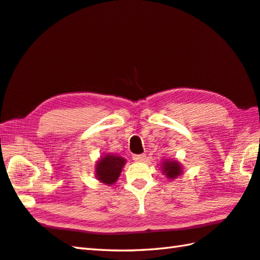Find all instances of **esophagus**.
<instances>
[{"mask_svg": "<svg viewBox=\"0 0 260 260\" xmlns=\"http://www.w3.org/2000/svg\"><path fill=\"white\" fill-rule=\"evenodd\" d=\"M145 158H146L145 154H134L133 155V159L136 162H143L145 161Z\"/></svg>", "mask_w": 260, "mask_h": 260, "instance_id": "esophagus-1", "label": "esophagus"}]
</instances>
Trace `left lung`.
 Returning a JSON list of instances; mask_svg holds the SVG:
<instances>
[{
  "label": "left lung",
  "mask_w": 260,
  "mask_h": 260,
  "mask_svg": "<svg viewBox=\"0 0 260 260\" xmlns=\"http://www.w3.org/2000/svg\"><path fill=\"white\" fill-rule=\"evenodd\" d=\"M163 172L170 179H174L181 174V167L175 161H165L163 164Z\"/></svg>",
  "instance_id": "left-lung-1"
}]
</instances>
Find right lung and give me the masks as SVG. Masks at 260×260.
<instances>
[{
    "instance_id": "1",
    "label": "right lung",
    "mask_w": 260,
    "mask_h": 260,
    "mask_svg": "<svg viewBox=\"0 0 260 260\" xmlns=\"http://www.w3.org/2000/svg\"><path fill=\"white\" fill-rule=\"evenodd\" d=\"M124 164L125 159L120 156H104L99 159L96 168V175L98 180L106 184H113L118 179Z\"/></svg>"
}]
</instances>
